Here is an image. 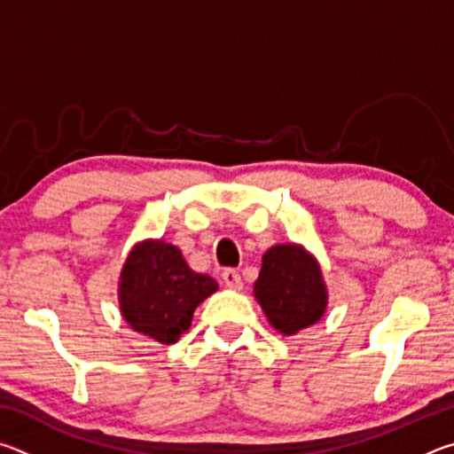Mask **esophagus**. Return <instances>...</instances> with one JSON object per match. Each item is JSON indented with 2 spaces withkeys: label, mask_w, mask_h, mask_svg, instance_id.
I'll use <instances>...</instances> for the list:
<instances>
[{
  "label": "esophagus",
  "mask_w": 454,
  "mask_h": 454,
  "mask_svg": "<svg viewBox=\"0 0 454 454\" xmlns=\"http://www.w3.org/2000/svg\"><path fill=\"white\" fill-rule=\"evenodd\" d=\"M222 280H224V284H226L230 290H242L240 274H238L236 270H232V268H226V270L222 272Z\"/></svg>",
  "instance_id": "obj_1"
}]
</instances>
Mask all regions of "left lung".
<instances>
[{
    "instance_id": "left-lung-1",
    "label": "left lung",
    "mask_w": 454,
    "mask_h": 454,
    "mask_svg": "<svg viewBox=\"0 0 454 454\" xmlns=\"http://www.w3.org/2000/svg\"><path fill=\"white\" fill-rule=\"evenodd\" d=\"M254 298L270 326L294 336L325 317L328 290L320 264L302 244H274L262 256Z\"/></svg>"
}]
</instances>
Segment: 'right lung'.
<instances>
[{"label":"right lung","mask_w":454,"mask_h":454,"mask_svg":"<svg viewBox=\"0 0 454 454\" xmlns=\"http://www.w3.org/2000/svg\"><path fill=\"white\" fill-rule=\"evenodd\" d=\"M216 290L218 282L192 270L178 246L148 238L129 250L121 266L118 302L136 333L174 344L190 328L194 310Z\"/></svg>","instance_id":"add662e5"}]
</instances>
